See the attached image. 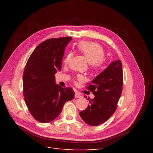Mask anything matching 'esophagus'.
I'll list each match as a JSON object with an SVG mask.
<instances>
[{
	"instance_id": "34e87169",
	"label": "esophagus",
	"mask_w": 153,
	"mask_h": 153,
	"mask_svg": "<svg viewBox=\"0 0 153 153\" xmlns=\"http://www.w3.org/2000/svg\"><path fill=\"white\" fill-rule=\"evenodd\" d=\"M82 97V96L80 95V93H77V92H76V93H75V97H76V98H80V97Z\"/></svg>"
}]
</instances>
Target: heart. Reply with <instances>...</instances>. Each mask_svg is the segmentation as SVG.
<instances>
[{
	"label": "heart",
	"mask_w": 153,
	"mask_h": 153,
	"mask_svg": "<svg viewBox=\"0 0 153 153\" xmlns=\"http://www.w3.org/2000/svg\"><path fill=\"white\" fill-rule=\"evenodd\" d=\"M77 51L85 57L86 60L90 63L91 67L97 69L100 68L105 62L104 56L105 54L103 48L99 44L94 42L82 41L77 45ZM73 57V54L69 53L64 59V63H68ZM78 80H83L82 76L77 77Z\"/></svg>",
	"instance_id": "obj_1"
}]
</instances>
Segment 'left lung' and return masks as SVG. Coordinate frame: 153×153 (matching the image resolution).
<instances>
[{"instance_id": "left-lung-1", "label": "left lung", "mask_w": 153, "mask_h": 153, "mask_svg": "<svg viewBox=\"0 0 153 153\" xmlns=\"http://www.w3.org/2000/svg\"><path fill=\"white\" fill-rule=\"evenodd\" d=\"M88 85L86 88L95 97L91 100L88 98L90 105L79 114L87 124L97 126L110 118L116 110L123 87L121 61L113 62Z\"/></svg>"}]
</instances>
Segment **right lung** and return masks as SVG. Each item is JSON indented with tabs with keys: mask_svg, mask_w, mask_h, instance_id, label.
Masks as SVG:
<instances>
[{
	"mask_svg": "<svg viewBox=\"0 0 153 153\" xmlns=\"http://www.w3.org/2000/svg\"><path fill=\"white\" fill-rule=\"evenodd\" d=\"M71 37L52 38L42 42L30 56L23 74L24 96L32 116L41 123L56 119L65 103L72 100L71 87L56 84L55 74L62 68L64 50Z\"/></svg>",
	"mask_w": 153,
	"mask_h": 153,
	"instance_id": "add662e5",
	"label": "right lung"
}]
</instances>
